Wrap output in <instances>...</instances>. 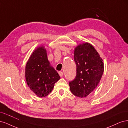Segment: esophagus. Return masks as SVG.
<instances>
[{"instance_id":"34e87169","label":"esophagus","mask_w":128,"mask_h":128,"mask_svg":"<svg viewBox=\"0 0 128 128\" xmlns=\"http://www.w3.org/2000/svg\"><path fill=\"white\" fill-rule=\"evenodd\" d=\"M59 75L61 76V77H62V76H63V75H64V72H59Z\"/></svg>"}]
</instances>
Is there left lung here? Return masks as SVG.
<instances>
[{
	"instance_id": "1",
	"label": "left lung",
	"mask_w": 128,
	"mask_h": 128,
	"mask_svg": "<svg viewBox=\"0 0 128 128\" xmlns=\"http://www.w3.org/2000/svg\"><path fill=\"white\" fill-rule=\"evenodd\" d=\"M76 75L69 82L72 94L78 97L88 96L98 86L102 76V60L92 45L80 44L74 51Z\"/></svg>"
}]
</instances>
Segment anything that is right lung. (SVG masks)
Wrapping results in <instances>:
<instances>
[{
	"mask_svg": "<svg viewBox=\"0 0 128 128\" xmlns=\"http://www.w3.org/2000/svg\"><path fill=\"white\" fill-rule=\"evenodd\" d=\"M25 76L28 86L39 97L47 96L60 78L56 71L50 66L46 51L42 46L34 50L30 57Z\"/></svg>",
	"mask_w": 128,
	"mask_h": 128,
	"instance_id": "1",
	"label": "right lung"
}]
</instances>
